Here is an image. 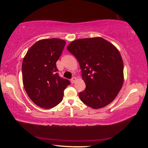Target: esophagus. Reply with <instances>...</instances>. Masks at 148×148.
Wrapping results in <instances>:
<instances>
[{"instance_id": "esophagus-1", "label": "esophagus", "mask_w": 148, "mask_h": 148, "mask_svg": "<svg viewBox=\"0 0 148 148\" xmlns=\"http://www.w3.org/2000/svg\"><path fill=\"white\" fill-rule=\"evenodd\" d=\"M76 81V77H73L71 79V83L72 84H74L75 82Z\"/></svg>"}]
</instances>
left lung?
<instances>
[{
    "label": "left lung",
    "instance_id": "obj_1",
    "mask_svg": "<svg viewBox=\"0 0 148 148\" xmlns=\"http://www.w3.org/2000/svg\"><path fill=\"white\" fill-rule=\"evenodd\" d=\"M67 49L78 61L86 86L80 100L94 109L113 101L123 84V62L116 47L97 37L74 40Z\"/></svg>",
    "mask_w": 148,
    "mask_h": 148
}]
</instances>
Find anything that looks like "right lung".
I'll list each match as a JSON object with an SVG mask.
<instances>
[{
    "instance_id": "obj_1",
    "label": "right lung",
    "mask_w": 148,
    "mask_h": 148,
    "mask_svg": "<svg viewBox=\"0 0 148 148\" xmlns=\"http://www.w3.org/2000/svg\"><path fill=\"white\" fill-rule=\"evenodd\" d=\"M63 40L44 39L27 51L22 63L24 88L31 101L43 108L56 106L62 101L64 90L71 84L59 75L56 62L65 46Z\"/></svg>"
}]
</instances>
